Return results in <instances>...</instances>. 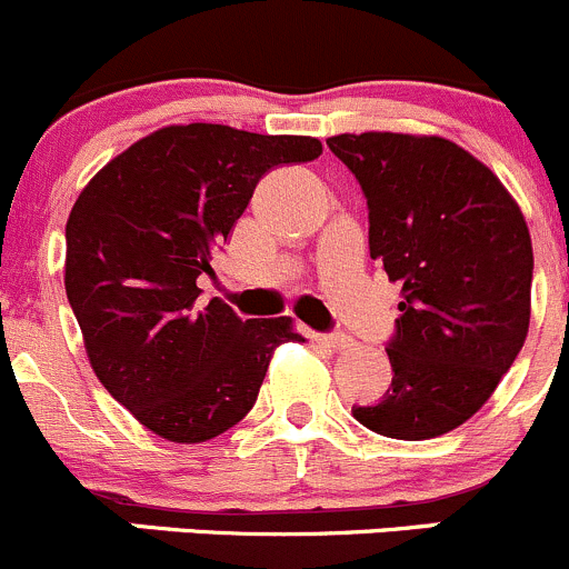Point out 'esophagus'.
I'll return each instance as SVG.
<instances>
[{"instance_id": "34e87169", "label": "esophagus", "mask_w": 569, "mask_h": 569, "mask_svg": "<svg viewBox=\"0 0 569 569\" xmlns=\"http://www.w3.org/2000/svg\"><path fill=\"white\" fill-rule=\"evenodd\" d=\"M317 343L330 352H343V349L352 347V338L343 336V332H330V336H317Z\"/></svg>"}]
</instances>
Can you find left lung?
I'll list each match as a JSON object with an SVG mask.
<instances>
[{"label": "left lung", "instance_id": "obj_1", "mask_svg": "<svg viewBox=\"0 0 569 569\" xmlns=\"http://www.w3.org/2000/svg\"><path fill=\"white\" fill-rule=\"evenodd\" d=\"M330 151L369 200V248L401 286L391 391L355 407L396 440L451 432L481 410L529 336L533 250L518 200L438 134H336Z\"/></svg>", "mask_w": 569, "mask_h": 569}]
</instances>
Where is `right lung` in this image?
Instances as JSON below:
<instances>
[{
	"instance_id": "right-lung-1",
	"label": "right lung",
	"mask_w": 569,
	"mask_h": 569,
	"mask_svg": "<svg viewBox=\"0 0 569 569\" xmlns=\"http://www.w3.org/2000/svg\"><path fill=\"white\" fill-rule=\"evenodd\" d=\"M317 137L222 123L164 126L107 162L66 222V295L101 386L148 432L206 443L242 421L291 317L200 306L198 278L274 164L311 162Z\"/></svg>"
}]
</instances>
